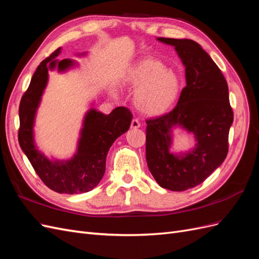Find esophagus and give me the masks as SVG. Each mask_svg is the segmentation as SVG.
I'll list each match as a JSON object with an SVG mask.
<instances>
[{
	"mask_svg": "<svg viewBox=\"0 0 259 259\" xmlns=\"http://www.w3.org/2000/svg\"><path fill=\"white\" fill-rule=\"evenodd\" d=\"M131 127L134 128V130H137L140 127V122L138 119H133L132 120V123H131Z\"/></svg>",
	"mask_w": 259,
	"mask_h": 259,
	"instance_id": "1",
	"label": "esophagus"
}]
</instances>
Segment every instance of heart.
Here are the masks:
<instances>
[{
    "mask_svg": "<svg viewBox=\"0 0 259 259\" xmlns=\"http://www.w3.org/2000/svg\"><path fill=\"white\" fill-rule=\"evenodd\" d=\"M132 89H137L134 100L140 111L149 115L165 112L178 97L180 82L178 75L162 61L144 58L133 66L124 77Z\"/></svg>",
    "mask_w": 259,
    "mask_h": 259,
    "instance_id": "1",
    "label": "heart"
}]
</instances>
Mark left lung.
<instances>
[{
    "label": "left lung",
    "instance_id": "left-lung-1",
    "mask_svg": "<svg viewBox=\"0 0 259 259\" xmlns=\"http://www.w3.org/2000/svg\"><path fill=\"white\" fill-rule=\"evenodd\" d=\"M158 40L175 46L186 67L187 85L173 110L146 120V160L162 188L185 191L202 184L225 161L233 111L225 76L197 42ZM175 124L192 131L197 138V146L185 156L169 153L170 130Z\"/></svg>",
    "mask_w": 259,
    "mask_h": 259
}]
</instances>
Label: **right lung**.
Segmentation results:
<instances>
[{"mask_svg":"<svg viewBox=\"0 0 259 259\" xmlns=\"http://www.w3.org/2000/svg\"><path fill=\"white\" fill-rule=\"evenodd\" d=\"M60 48L45 58L36 68L28 90L23 93L19 105L18 142L37 176L50 189L58 193H83L95 188L106 169V156L114 140L128 131L133 119L126 107H117L103 114L92 109L85 116L82 137L74 158L66 162H51L36 150L33 144L32 127L34 114L40 103L43 90L48 83L49 64L56 65ZM72 61H58V69L65 70Z\"/></svg>","mask_w":259,"mask_h":259,"instance_id":"obj_1","label":"right lung"}]
</instances>
